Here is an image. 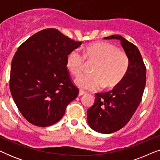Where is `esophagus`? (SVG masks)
Wrapping results in <instances>:
<instances>
[{
  "label": "esophagus",
  "mask_w": 160,
  "mask_h": 160,
  "mask_svg": "<svg viewBox=\"0 0 160 160\" xmlns=\"http://www.w3.org/2000/svg\"><path fill=\"white\" fill-rule=\"evenodd\" d=\"M85 93H86V92H85L84 91L80 90L79 92H78V96H82V95H84V94H85Z\"/></svg>",
  "instance_id": "obj_1"
}]
</instances>
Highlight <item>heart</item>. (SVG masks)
Segmentation results:
<instances>
[{
  "label": "heart",
  "instance_id": "heart-1",
  "mask_svg": "<svg viewBox=\"0 0 160 160\" xmlns=\"http://www.w3.org/2000/svg\"><path fill=\"white\" fill-rule=\"evenodd\" d=\"M85 60L95 61L92 73L80 74L74 83L79 88L89 90L116 86L125 76L130 64L125 52L105 41L87 45L83 50V55L77 49L72 50L66 58L67 68L77 76L82 71Z\"/></svg>",
  "mask_w": 160,
  "mask_h": 160
}]
</instances>
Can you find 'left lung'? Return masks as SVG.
Here are the masks:
<instances>
[{"label": "left lung", "instance_id": "obj_1", "mask_svg": "<svg viewBox=\"0 0 160 160\" xmlns=\"http://www.w3.org/2000/svg\"><path fill=\"white\" fill-rule=\"evenodd\" d=\"M104 38L119 40L130 62L123 79L112 90L96 93L95 103L87 110L90 128L109 134L124 128L138 107L146 86V68L136 46L119 35Z\"/></svg>", "mask_w": 160, "mask_h": 160}]
</instances>
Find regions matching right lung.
<instances>
[{"label":"right lung","mask_w":160,"mask_h":160,"mask_svg":"<svg viewBox=\"0 0 160 160\" xmlns=\"http://www.w3.org/2000/svg\"><path fill=\"white\" fill-rule=\"evenodd\" d=\"M82 42L54 28L41 30L19 46L11 66L12 98L25 119L36 126L60 121L78 95L66 67V58Z\"/></svg>","instance_id":"add662e5"}]
</instances>
